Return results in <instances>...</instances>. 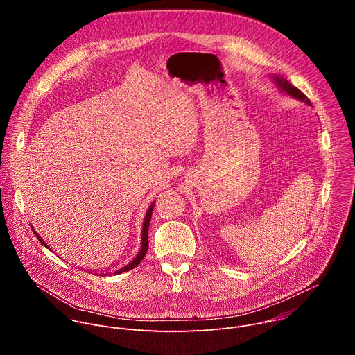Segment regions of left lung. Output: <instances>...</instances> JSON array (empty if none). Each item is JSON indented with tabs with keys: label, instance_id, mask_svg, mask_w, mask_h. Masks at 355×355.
<instances>
[{
	"label": "left lung",
	"instance_id": "8db88e82",
	"mask_svg": "<svg viewBox=\"0 0 355 355\" xmlns=\"http://www.w3.org/2000/svg\"><path fill=\"white\" fill-rule=\"evenodd\" d=\"M272 80L275 81V84L279 87V89L282 91V92H285V94H288L289 96H292V98H296V99H299V101H303V103H306L308 105H312L311 104V101L308 99V96L303 94L300 89H297L296 87H293L289 81H286L284 77H281V76H272Z\"/></svg>",
	"mask_w": 355,
	"mask_h": 355
}]
</instances>
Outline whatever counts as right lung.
Instances as JSON below:
<instances>
[{
	"label": "right lung",
	"mask_w": 355,
	"mask_h": 355,
	"mask_svg": "<svg viewBox=\"0 0 355 355\" xmlns=\"http://www.w3.org/2000/svg\"><path fill=\"white\" fill-rule=\"evenodd\" d=\"M153 208H155V202L153 204H151L150 207H148V209H147V212H146V216H144V222H143V227H141V245H140V250H139V252H137V256L129 263V264H126L125 267H122V268H119V270H116L115 271V275L116 274H122V272H126V271H130V270H133L136 266H139V263L143 260V257L146 256V252H147V248H148V234H147V232H148V225H150V219H151V214H153ZM33 233L36 234V237L39 239V241L46 247V248H49V245L43 241V239L33 230ZM50 250V248H49ZM95 275H98V274H95ZM99 275H107V274H99Z\"/></svg>",
	"instance_id": "1"
}]
</instances>
